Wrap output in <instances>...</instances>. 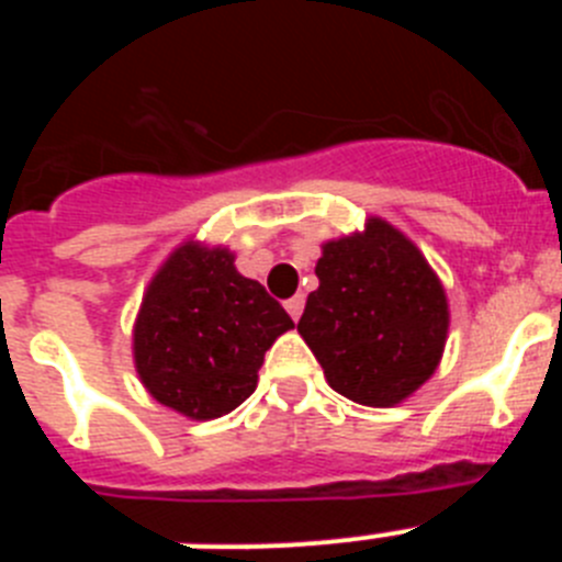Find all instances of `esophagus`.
I'll list each match as a JSON object with an SVG mask.
<instances>
[{"mask_svg": "<svg viewBox=\"0 0 562 562\" xmlns=\"http://www.w3.org/2000/svg\"><path fill=\"white\" fill-rule=\"evenodd\" d=\"M284 306H286V312H290L292 321H297V317H301V312H304V295H292Z\"/></svg>", "mask_w": 562, "mask_h": 562, "instance_id": "34e87169", "label": "esophagus"}]
</instances>
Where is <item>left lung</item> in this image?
<instances>
[{
	"instance_id": "8db88e82",
	"label": "left lung",
	"mask_w": 562,
	"mask_h": 562,
	"mask_svg": "<svg viewBox=\"0 0 562 562\" xmlns=\"http://www.w3.org/2000/svg\"><path fill=\"white\" fill-rule=\"evenodd\" d=\"M321 281L297 331L346 400L391 408L434 376L448 340V295L428 258L394 225L326 241Z\"/></svg>"
}]
</instances>
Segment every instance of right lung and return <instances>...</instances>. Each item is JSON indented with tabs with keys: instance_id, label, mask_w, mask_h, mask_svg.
I'll return each mask as SVG.
<instances>
[{
	"instance_id": "right-lung-1",
	"label": "right lung",
	"mask_w": 562,
	"mask_h": 562,
	"mask_svg": "<svg viewBox=\"0 0 562 562\" xmlns=\"http://www.w3.org/2000/svg\"><path fill=\"white\" fill-rule=\"evenodd\" d=\"M227 247L186 241L151 278L132 349L154 400L188 416L220 419L256 391L258 369L292 317L233 265Z\"/></svg>"
}]
</instances>
